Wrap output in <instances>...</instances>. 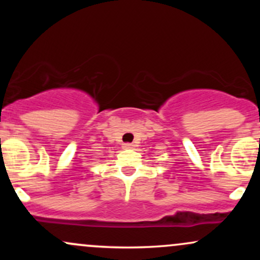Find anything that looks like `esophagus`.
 <instances>
[{
    "mask_svg": "<svg viewBox=\"0 0 260 260\" xmlns=\"http://www.w3.org/2000/svg\"><path fill=\"white\" fill-rule=\"evenodd\" d=\"M123 148L124 149H133L134 145L131 144V143H126V144H123Z\"/></svg>",
    "mask_w": 260,
    "mask_h": 260,
    "instance_id": "34e87169",
    "label": "esophagus"
}]
</instances>
